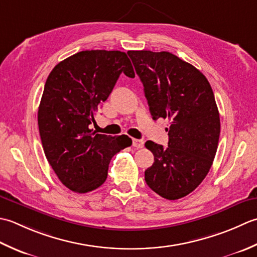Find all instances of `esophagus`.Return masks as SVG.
<instances>
[{"instance_id":"obj_1","label":"esophagus","mask_w":257,"mask_h":257,"mask_svg":"<svg viewBox=\"0 0 257 257\" xmlns=\"http://www.w3.org/2000/svg\"><path fill=\"white\" fill-rule=\"evenodd\" d=\"M133 146L136 149H142L144 146V141L139 139H133Z\"/></svg>"}]
</instances>
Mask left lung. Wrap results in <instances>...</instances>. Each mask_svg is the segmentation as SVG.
<instances>
[{"mask_svg":"<svg viewBox=\"0 0 257 257\" xmlns=\"http://www.w3.org/2000/svg\"><path fill=\"white\" fill-rule=\"evenodd\" d=\"M127 54L143 83L152 117L171 121L167 148L145 143L154 155L145 182L166 200H179L201 184L215 158L221 122L213 90L202 72L170 52Z\"/></svg>","mask_w":257,"mask_h":257,"instance_id":"8db88e82","label":"left lung"}]
</instances>
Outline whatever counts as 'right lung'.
Masks as SVG:
<instances>
[{
  "instance_id": "obj_1",
  "label": "right lung",
  "mask_w": 257,
  "mask_h": 257,
  "mask_svg": "<svg viewBox=\"0 0 257 257\" xmlns=\"http://www.w3.org/2000/svg\"><path fill=\"white\" fill-rule=\"evenodd\" d=\"M122 73L135 76L124 52L82 51L55 65L45 82L38 112L42 145L59 180L73 192L101 186L111 159L132 145L127 135L115 138L90 128Z\"/></svg>"
}]
</instances>
